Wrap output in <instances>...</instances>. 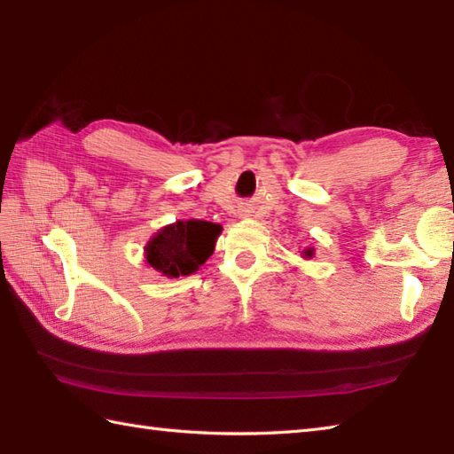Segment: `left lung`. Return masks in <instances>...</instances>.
Instances as JSON below:
<instances>
[{
  "instance_id": "left-lung-1",
  "label": "left lung",
  "mask_w": 454,
  "mask_h": 454,
  "mask_svg": "<svg viewBox=\"0 0 454 454\" xmlns=\"http://www.w3.org/2000/svg\"><path fill=\"white\" fill-rule=\"evenodd\" d=\"M314 252H316L314 247H306V249H302V257H304V259H312V257H314Z\"/></svg>"
}]
</instances>
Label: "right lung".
<instances>
[{"label": "right lung", "instance_id": "obj_1", "mask_svg": "<svg viewBox=\"0 0 454 454\" xmlns=\"http://www.w3.org/2000/svg\"><path fill=\"white\" fill-rule=\"evenodd\" d=\"M222 226L205 220H177L163 226L144 246V262L161 277H187L215 252Z\"/></svg>", "mask_w": 454, "mask_h": 454}]
</instances>
